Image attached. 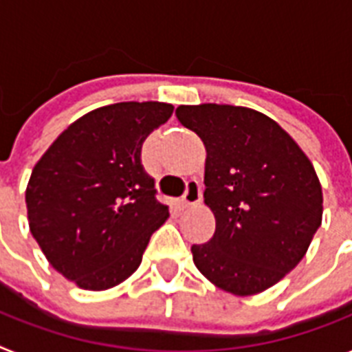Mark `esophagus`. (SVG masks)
I'll use <instances>...</instances> for the list:
<instances>
[{
    "mask_svg": "<svg viewBox=\"0 0 352 352\" xmlns=\"http://www.w3.org/2000/svg\"><path fill=\"white\" fill-rule=\"evenodd\" d=\"M202 201V188L197 181H188L186 184L184 195L181 199L182 208H190V206H195Z\"/></svg>",
    "mask_w": 352,
    "mask_h": 352,
    "instance_id": "obj_1",
    "label": "esophagus"
}]
</instances>
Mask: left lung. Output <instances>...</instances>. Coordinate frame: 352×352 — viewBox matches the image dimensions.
I'll return each mask as SVG.
<instances>
[{"label":"left lung","mask_w":352,"mask_h":352,"mask_svg":"<svg viewBox=\"0 0 352 352\" xmlns=\"http://www.w3.org/2000/svg\"><path fill=\"white\" fill-rule=\"evenodd\" d=\"M175 116L204 142V202L217 224L210 242L191 245L197 270L239 296L275 285L322 224L315 168L287 131L251 108L182 104Z\"/></svg>","instance_id":"obj_1"}]
</instances>
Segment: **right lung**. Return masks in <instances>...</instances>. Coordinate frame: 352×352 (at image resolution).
Here are the masks:
<instances>
[{"label": "right lung", "mask_w": 352, "mask_h": 352, "mask_svg": "<svg viewBox=\"0 0 352 352\" xmlns=\"http://www.w3.org/2000/svg\"><path fill=\"white\" fill-rule=\"evenodd\" d=\"M171 113V104L155 101L88 111L34 166L25 193L30 233L54 270L82 289L126 280L170 215L141 148Z\"/></svg>", "instance_id": "right-lung-1"}]
</instances>
